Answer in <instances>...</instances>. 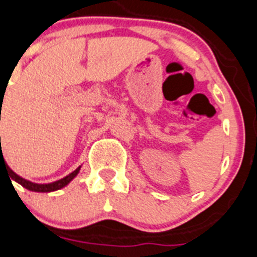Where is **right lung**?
<instances>
[{"instance_id":"add662e5","label":"right lung","mask_w":257,"mask_h":257,"mask_svg":"<svg viewBox=\"0 0 257 257\" xmlns=\"http://www.w3.org/2000/svg\"><path fill=\"white\" fill-rule=\"evenodd\" d=\"M1 162H4L5 167H6L7 172H9L11 180H14V181H16L18 184H20L21 186H24V188L28 189V190L35 191V193H50V191H56V190H59V189L64 188V186H67L69 183H71L74 177L77 176L78 172H80V170H81V166L77 167V169L74 170L73 172H71V174L67 175V176L63 177V179L58 180V181H54V183L37 184V183H31V181H29V180H26V179H24V177L19 176L16 172H14L13 170L10 169L9 165H7L6 161L4 160V155H2V152L0 153V164H1Z\"/></svg>"}]
</instances>
